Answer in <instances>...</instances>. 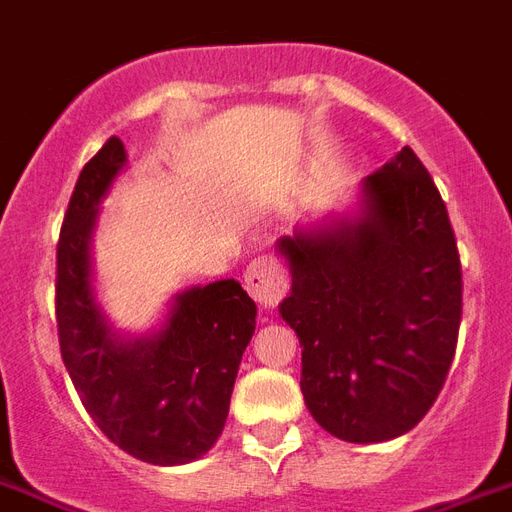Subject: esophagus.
<instances>
[{
  "mask_svg": "<svg viewBox=\"0 0 512 512\" xmlns=\"http://www.w3.org/2000/svg\"><path fill=\"white\" fill-rule=\"evenodd\" d=\"M244 287L252 298L265 308H273L282 303V298L290 290V273L284 268L279 257L260 255L247 265L244 273Z\"/></svg>",
  "mask_w": 512,
  "mask_h": 512,
  "instance_id": "34e87169",
  "label": "esophagus"
}]
</instances>
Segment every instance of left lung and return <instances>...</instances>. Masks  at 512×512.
<instances>
[{
  "mask_svg": "<svg viewBox=\"0 0 512 512\" xmlns=\"http://www.w3.org/2000/svg\"><path fill=\"white\" fill-rule=\"evenodd\" d=\"M365 217L282 239L300 341V392L330 435L384 443L438 400L462 322V263L448 209L411 147L365 179Z\"/></svg>",
  "mask_w": 512,
  "mask_h": 512,
  "instance_id": "8db88e82",
  "label": "left lung"
}]
</instances>
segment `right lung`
Masks as SVG:
<instances>
[{"mask_svg": "<svg viewBox=\"0 0 512 512\" xmlns=\"http://www.w3.org/2000/svg\"><path fill=\"white\" fill-rule=\"evenodd\" d=\"M123 163L126 147L109 136L66 206L56 244L58 346L85 411L117 448L150 464H185L220 438L257 308L236 279H222L182 292L155 338L109 335L88 282V239Z\"/></svg>", "mask_w": 512, "mask_h": 512, "instance_id": "add662e5", "label": "right lung"}]
</instances>
